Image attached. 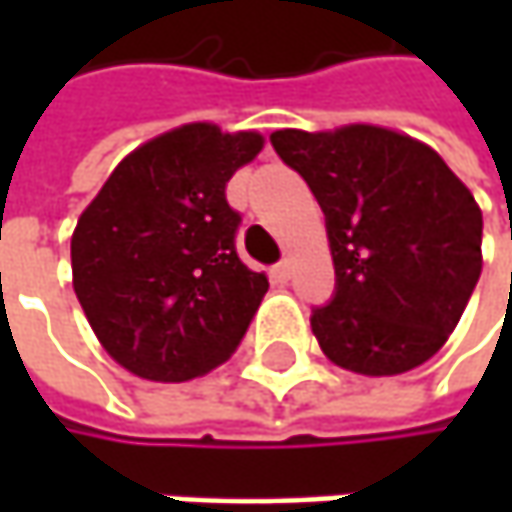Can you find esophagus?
<instances>
[{"label": "esophagus", "instance_id": "obj_1", "mask_svg": "<svg viewBox=\"0 0 512 512\" xmlns=\"http://www.w3.org/2000/svg\"><path fill=\"white\" fill-rule=\"evenodd\" d=\"M273 279L279 282V285H287L290 279H293V259L287 256V259H282L279 265L273 267Z\"/></svg>", "mask_w": 512, "mask_h": 512}]
</instances>
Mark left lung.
Masks as SVG:
<instances>
[{
    "instance_id": "8db88e82",
    "label": "left lung",
    "mask_w": 512,
    "mask_h": 512,
    "mask_svg": "<svg viewBox=\"0 0 512 512\" xmlns=\"http://www.w3.org/2000/svg\"><path fill=\"white\" fill-rule=\"evenodd\" d=\"M325 213L336 296L310 316L327 359L399 376L436 356L482 273V210L419 139L379 125L270 133Z\"/></svg>"
}]
</instances>
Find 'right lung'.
<instances>
[{"instance_id": "add662e5", "label": "right lung", "mask_w": 512, "mask_h": 512, "mask_svg": "<svg viewBox=\"0 0 512 512\" xmlns=\"http://www.w3.org/2000/svg\"><path fill=\"white\" fill-rule=\"evenodd\" d=\"M256 130L187 122L130 150L70 236L73 290L99 344L148 382H187L233 356L267 293L236 253L233 173Z\"/></svg>"}]
</instances>
